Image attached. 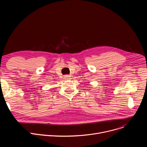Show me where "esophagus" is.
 <instances>
[{
	"mask_svg": "<svg viewBox=\"0 0 147 147\" xmlns=\"http://www.w3.org/2000/svg\"><path fill=\"white\" fill-rule=\"evenodd\" d=\"M70 78H71V77L70 76H65L64 77V79L66 80H70Z\"/></svg>",
	"mask_w": 147,
	"mask_h": 147,
	"instance_id": "1",
	"label": "esophagus"
}]
</instances>
